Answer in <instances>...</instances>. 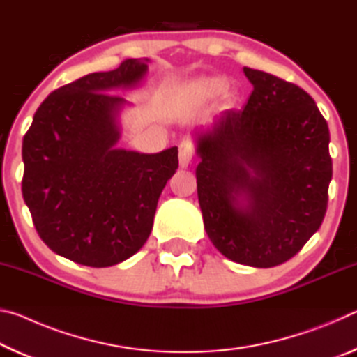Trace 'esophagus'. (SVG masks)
<instances>
[{
  "instance_id": "34e87169",
  "label": "esophagus",
  "mask_w": 357,
  "mask_h": 357,
  "mask_svg": "<svg viewBox=\"0 0 357 357\" xmlns=\"http://www.w3.org/2000/svg\"><path fill=\"white\" fill-rule=\"evenodd\" d=\"M193 154H195V148H193V143L190 140H184L179 144V165L185 168L193 159Z\"/></svg>"
}]
</instances>
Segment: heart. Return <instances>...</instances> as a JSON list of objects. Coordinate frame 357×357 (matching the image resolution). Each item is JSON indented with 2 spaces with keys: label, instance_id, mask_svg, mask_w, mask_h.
I'll return each mask as SVG.
<instances>
[{
  "label": "heart",
  "instance_id": "heart-1",
  "mask_svg": "<svg viewBox=\"0 0 357 357\" xmlns=\"http://www.w3.org/2000/svg\"><path fill=\"white\" fill-rule=\"evenodd\" d=\"M225 89V82L220 78H200V80L190 83L189 93L200 96V98H208L214 96Z\"/></svg>",
  "mask_w": 357,
  "mask_h": 357
}]
</instances>
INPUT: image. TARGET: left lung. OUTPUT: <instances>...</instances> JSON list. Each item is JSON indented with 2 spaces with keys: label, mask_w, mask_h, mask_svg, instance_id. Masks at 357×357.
Listing matches in <instances>:
<instances>
[{
  "label": "left lung",
  "mask_w": 357,
  "mask_h": 357,
  "mask_svg": "<svg viewBox=\"0 0 357 357\" xmlns=\"http://www.w3.org/2000/svg\"><path fill=\"white\" fill-rule=\"evenodd\" d=\"M253 91L197 134L198 202L222 255L253 268L294 257L318 231L332 178L328 123L304 89L244 68Z\"/></svg>",
  "instance_id": "obj_1"
}]
</instances>
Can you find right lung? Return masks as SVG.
I'll return each instance as SVG.
<instances>
[{
    "label": "right lung",
    "instance_id": "right-lung-1",
    "mask_svg": "<svg viewBox=\"0 0 357 357\" xmlns=\"http://www.w3.org/2000/svg\"><path fill=\"white\" fill-rule=\"evenodd\" d=\"M148 59H124L58 88L23 137L22 192L40 239L64 258L107 268L130 258L153 229L157 202L178 168V148L157 154L116 148L118 113Z\"/></svg>",
    "mask_w": 357,
    "mask_h": 357
}]
</instances>
